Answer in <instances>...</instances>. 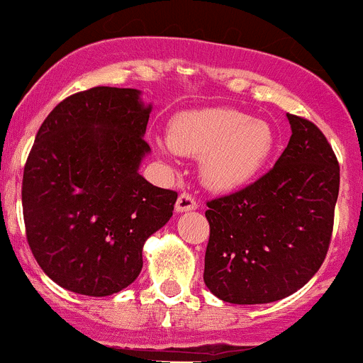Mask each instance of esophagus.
<instances>
[{"label":"esophagus","instance_id":"34e87169","mask_svg":"<svg viewBox=\"0 0 363 363\" xmlns=\"http://www.w3.org/2000/svg\"><path fill=\"white\" fill-rule=\"evenodd\" d=\"M177 211L178 213H183V211H190V210H196L197 208V201L194 199L192 196H190V194H186V192H183V194H180V197H178L177 199Z\"/></svg>","mask_w":363,"mask_h":363}]
</instances>
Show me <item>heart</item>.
<instances>
[{
	"instance_id": "1",
	"label": "heart",
	"mask_w": 363,
	"mask_h": 363,
	"mask_svg": "<svg viewBox=\"0 0 363 363\" xmlns=\"http://www.w3.org/2000/svg\"><path fill=\"white\" fill-rule=\"evenodd\" d=\"M164 155L173 152L199 157L204 185L231 192L249 185L274 150V132L263 120L229 107L178 113L169 123V145H159Z\"/></svg>"
}]
</instances>
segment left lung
Segmentation results:
<instances>
[{
  "mask_svg": "<svg viewBox=\"0 0 363 363\" xmlns=\"http://www.w3.org/2000/svg\"><path fill=\"white\" fill-rule=\"evenodd\" d=\"M288 146L252 185L208 203L204 284L229 303H272L323 264L339 196V164L312 121L286 114Z\"/></svg>",
  "mask_w": 363,
  "mask_h": 363,
  "instance_id": "left-lung-1",
  "label": "left lung"
}]
</instances>
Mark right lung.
I'll use <instances>...</instances> for the list:
<instances>
[{
  "label": "right lung",
  "mask_w": 363,
  "mask_h": 363,
  "mask_svg": "<svg viewBox=\"0 0 363 363\" xmlns=\"http://www.w3.org/2000/svg\"><path fill=\"white\" fill-rule=\"evenodd\" d=\"M152 104L96 86L49 113L23 177L26 238L49 279L109 296L138 279L145 242L173 217L178 194L139 174Z\"/></svg>",
  "instance_id": "add662e5"
}]
</instances>
